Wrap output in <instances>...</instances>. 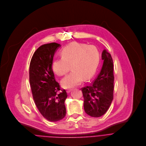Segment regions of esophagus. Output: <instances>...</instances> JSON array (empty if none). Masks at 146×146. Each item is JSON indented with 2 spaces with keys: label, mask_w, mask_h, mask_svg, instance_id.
<instances>
[{
  "label": "esophagus",
  "mask_w": 146,
  "mask_h": 146,
  "mask_svg": "<svg viewBox=\"0 0 146 146\" xmlns=\"http://www.w3.org/2000/svg\"><path fill=\"white\" fill-rule=\"evenodd\" d=\"M71 91H72V89H69V90H67V93H70L71 92Z\"/></svg>",
  "instance_id": "obj_1"
}]
</instances>
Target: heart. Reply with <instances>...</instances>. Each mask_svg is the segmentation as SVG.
Masks as SVG:
<instances>
[{"label":"heart","mask_w":146,"mask_h":146,"mask_svg":"<svg viewBox=\"0 0 146 146\" xmlns=\"http://www.w3.org/2000/svg\"><path fill=\"white\" fill-rule=\"evenodd\" d=\"M62 58L52 63V70L59 76L72 72L61 81L64 88H71L81 83L83 79H90L94 75L100 61V54L94 45L72 42L60 51Z\"/></svg>","instance_id":"obj_1"}]
</instances>
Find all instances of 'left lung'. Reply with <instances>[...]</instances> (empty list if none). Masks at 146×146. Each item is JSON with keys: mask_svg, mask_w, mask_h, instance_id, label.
<instances>
[{"mask_svg": "<svg viewBox=\"0 0 146 146\" xmlns=\"http://www.w3.org/2000/svg\"><path fill=\"white\" fill-rule=\"evenodd\" d=\"M103 65L100 72L90 86L81 89L85 112L92 117H99L108 110L113 99V62L106 50L102 53Z\"/></svg>", "mask_w": 146, "mask_h": 146, "instance_id": "8db88e82", "label": "left lung"}]
</instances>
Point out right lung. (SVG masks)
Segmentation results:
<instances>
[{
  "label": "right lung",
  "instance_id": "obj_1",
  "mask_svg": "<svg viewBox=\"0 0 146 146\" xmlns=\"http://www.w3.org/2000/svg\"><path fill=\"white\" fill-rule=\"evenodd\" d=\"M61 45L56 42L40 46L33 54L29 67V81L35 104L43 117L55 122L66 114V91L61 90L52 70L54 54ZM62 92L58 94L57 92Z\"/></svg>",
  "mask_w": 146,
  "mask_h": 146
}]
</instances>
